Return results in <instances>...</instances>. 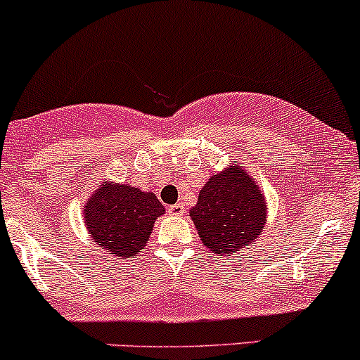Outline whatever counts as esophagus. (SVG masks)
<instances>
[{"label":"esophagus","instance_id":"34e87169","mask_svg":"<svg viewBox=\"0 0 360 360\" xmlns=\"http://www.w3.org/2000/svg\"><path fill=\"white\" fill-rule=\"evenodd\" d=\"M168 212H169V214H173V216H181V214L185 212L184 204H180V202H176V204L169 205V207H168Z\"/></svg>","mask_w":360,"mask_h":360}]
</instances>
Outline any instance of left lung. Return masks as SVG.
<instances>
[{
  "instance_id": "8db88e82",
  "label": "left lung",
  "mask_w": 360,
  "mask_h": 360,
  "mask_svg": "<svg viewBox=\"0 0 360 360\" xmlns=\"http://www.w3.org/2000/svg\"><path fill=\"white\" fill-rule=\"evenodd\" d=\"M191 217L205 248L231 257L257 241L265 223V200L248 173L229 167L202 187Z\"/></svg>"
}]
</instances>
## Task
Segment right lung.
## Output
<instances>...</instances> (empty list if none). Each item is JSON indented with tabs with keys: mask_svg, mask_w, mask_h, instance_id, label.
Listing matches in <instances>:
<instances>
[{
	"mask_svg": "<svg viewBox=\"0 0 360 360\" xmlns=\"http://www.w3.org/2000/svg\"><path fill=\"white\" fill-rule=\"evenodd\" d=\"M163 212L155 193L103 184L86 202L83 214L93 243L114 257L129 258L146 246L153 224Z\"/></svg>",
	"mask_w": 360,
	"mask_h": 360,
	"instance_id": "1",
	"label": "right lung"
}]
</instances>
